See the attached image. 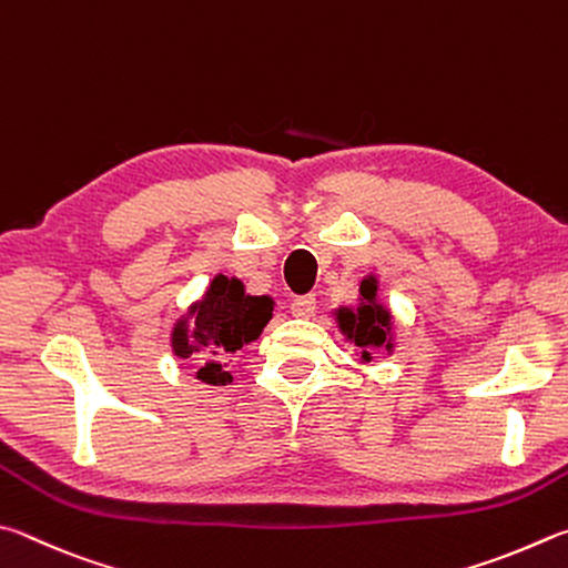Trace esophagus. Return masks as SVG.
<instances>
[{"instance_id": "esophagus-1", "label": "esophagus", "mask_w": 568, "mask_h": 568, "mask_svg": "<svg viewBox=\"0 0 568 568\" xmlns=\"http://www.w3.org/2000/svg\"><path fill=\"white\" fill-rule=\"evenodd\" d=\"M316 312V296L314 294H304V296H296L292 302V314L294 316H302V320H310V316Z\"/></svg>"}]
</instances>
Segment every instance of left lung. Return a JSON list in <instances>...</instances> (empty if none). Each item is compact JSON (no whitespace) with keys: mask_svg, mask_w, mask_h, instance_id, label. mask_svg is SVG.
Instances as JSON below:
<instances>
[{"mask_svg":"<svg viewBox=\"0 0 568 568\" xmlns=\"http://www.w3.org/2000/svg\"><path fill=\"white\" fill-rule=\"evenodd\" d=\"M336 320H339L342 332L362 349L364 362L372 359L369 349H374V346H386V349H392V336L389 341L385 339L392 332V316L379 302H376L374 276L362 282V306H356V310H339Z\"/></svg>","mask_w":568,"mask_h":568,"instance_id":"obj_1","label":"left lung"}]
</instances>
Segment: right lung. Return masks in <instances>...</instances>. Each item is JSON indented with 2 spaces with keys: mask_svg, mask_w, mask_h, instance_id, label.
I'll use <instances>...</instances> for the list:
<instances>
[{
  "mask_svg": "<svg viewBox=\"0 0 568 568\" xmlns=\"http://www.w3.org/2000/svg\"><path fill=\"white\" fill-rule=\"evenodd\" d=\"M274 302L268 296H248L244 294V284L239 278H226L219 274L196 302L186 320H179L172 332V349L182 359H192L196 354V379L206 384L224 386L232 382L226 372V359L242 349L244 344L258 339V334L272 320ZM193 334H187V326Z\"/></svg>",
  "mask_w": 568,
  "mask_h": 568,
  "instance_id": "right-lung-1",
  "label": "right lung"
}]
</instances>
